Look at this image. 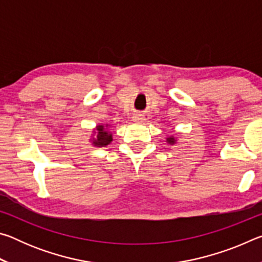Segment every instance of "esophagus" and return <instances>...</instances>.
<instances>
[{"mask_svg": "<svg viewBox=\"0 0 262 262\" xmlns=\"http://www.w3.org/2000/svg\"><path fill=\"white\" fill-rule=\"evenodd\" d=\"M144 120V115L141 114V113H136L133 115V121L135 122H142Z\"/></svg>", "mask_w": 262, "mask_h": 262, "instance_id": "obj_1", "label": "esophagus"}]
</instances>
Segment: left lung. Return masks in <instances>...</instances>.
<instances>
[{"label":"left lung","instance_id":"8db88e82","mask_svg":"<svg viewBox=\"0 0 262 262\" xmlns=\"http://www.w3.org/2000/svg\"><path fill=\"white\" fill-rule=\"evenodd\" d=\"M166 142L168 144H171V145H173V144H176L177 143V139H174L173 136H170V137H166Z\"/></svg>","mask_w":262,"mask_h":262}]
</instances>
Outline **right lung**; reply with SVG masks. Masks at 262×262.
<instances>
[{"mask_svg":"<svg viewBox=\"0 0 262 262\" xmlns=\"http://www.w3.org/2000/svg\"><path fill=\"white\" fill-rule=\"evenodd\" d=\"M108 123L96 126L91 136V143L94 144L95 147H106V145H108L111 142L113 141L112 133L108 130Z\"/></svg>","mask_w":262,"mask_h":262,"instance_id":"1","label":"right lung"}]
</instances>
